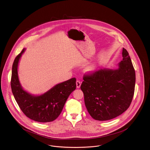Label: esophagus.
Segmentation results:
<instances>
[{"label":"esophagus","mask_w":150,"mask_h":150,"mask_svg":"<svg viewBox=\"0 0 150 150\" xmlns=\"http://www.w3.org/2000/svg\"><path fill=\"white\" fill-rule=\"evenodd\" d=\"M76 88H79L80 87L81 85V82L80 80H77L76 82Z\"/></svg>","instance_id":"esophagus-1"}]
</instances>
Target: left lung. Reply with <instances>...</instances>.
I'll return each instance as SVG.
<instances>
[{"label": "left lung", "instance_id": "left-lung-1", "mask_svg": "<svg viewBox=\"0 0 150 150\" xmlns=\"http://www.w3.org/2000/svg\"><path fill=\"white\" fill-rule=\"evenodd\" d=\"M117 70L100 69L85 74L80 88L89 113L94 120L114 118L129 107L134 96L136 74L129 54L123 48Z\"/></svg>", "mask_w": 150, "mask_h": 150}]
</instances>
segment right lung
Segmentation results:
<instances>
[{
	"label": "right lung",
	"mask_w": 150,
	"mask_h": 150,
	"mask_svg": "<svg viewBox=\"0 0 150 150\" xmlns=\"http://www.w3.org/2000/svg\"><path fill=\"white\" fill-rule=\"evenodd\" d=\"M24 51L23 49L13 64L11 81L13 94L19 108L28 118L42 123L54 121L61 113L70 94L75 90L76 78L55 85L41 96H31L22 88L18 79V62Z\"/></svg>",
	"instance_id": "right-lung-1"
}]
</instances>
